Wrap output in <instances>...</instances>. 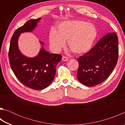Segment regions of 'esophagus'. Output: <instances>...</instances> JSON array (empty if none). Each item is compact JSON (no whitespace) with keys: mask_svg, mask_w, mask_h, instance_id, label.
I'll list each match as a JSON object with an SVG mask.
<instances>
[{"mask_svg":"<svg viewBox=\"0 0 125 125\" xmlns=\"http://www.w3.org/2000/svg\"><path fill=\"white\" fill-rule=\"evenodd\" d=\"M68 58L67 57L65 56H63L62 57V61H67L68 60Z\"/></svg>","mask_w":125,"mask_h":125,"instance_id":"1","label":"esophagus"}]
</instances>
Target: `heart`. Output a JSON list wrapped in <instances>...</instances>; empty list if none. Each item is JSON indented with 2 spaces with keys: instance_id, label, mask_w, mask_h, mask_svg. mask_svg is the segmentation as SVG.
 I'll use <instances>...</instances> for the list:
<instances>
[{
  "instance_id": "b5f03b06",
  "label": "heart",
  "mask_w": 125,
  "mask_h": 125,
  "mask_svg": "<svg viewBox=\"0 0 125 125\" xmlns=\"http://www.w3.org/2000/svg\"><path fill=\"white\" fill-rule=\"evenodd\" d=\"M97 36L94 24L81 20L67 21L57 26V31L52 29L49 34L52 49L58 52L64 47L65 41L72 51L77 54L85 53L89 51Z\"/></svg>"
}]
</instances>
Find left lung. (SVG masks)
I'll return each instance as SVG.
<instances>
[{
	"instance_id": "8db88e82",
	"label": "left lung",
	"mask_w": 125,
	"mask_h": 125,
	"mask_svg": "<svg viewBox=\"0 0 125 125\" xmlns=\"http://www.w3.org/2000/svg\"><path fill=\"white\" fill-rule=\"evenodd\" d=\"M118 38L115 32L108 33L89 51L78 59L77 77L83 85L93 86L109 77L117 64Z\"/></svg>"
}]
</instances>
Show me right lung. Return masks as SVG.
Returning <instances> with one entry per match:
<instances>
[{
    "label": "right lung",
    "mask_w": 125,
    "mask_h": 125,
    "mask_svg": "<svg viewBox=\"0 0 125 125\" xmlns=\"http://www.w3.org/2000/svg\"><path fill=\"white\" fill-rule=\"evenodd\" d=\"M41 18L27 21L15 31L10 41L9 59L10 67L16 78L24 85L34 90L43 89L50 85L56 75V66L62 56L50 53L41 47L34 57H27L20 51L18 39L21 33L32 32ZM42 46L44 43L40 41Z\"/></svg>",
    "instance_id": "right-lung-1"
}]
</instances>
